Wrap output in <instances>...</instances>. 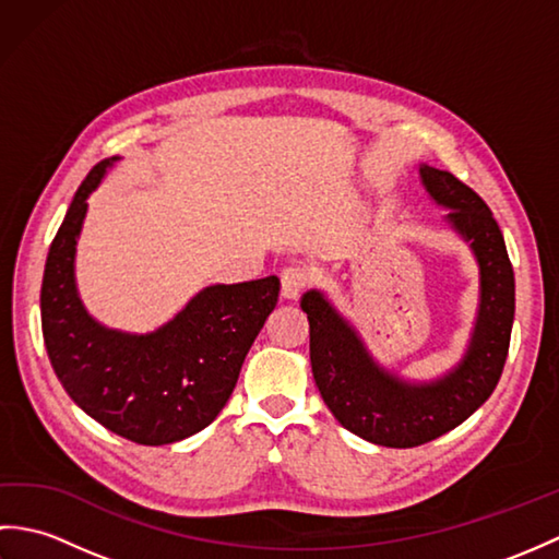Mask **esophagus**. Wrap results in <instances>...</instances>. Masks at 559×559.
Returning <instances> with one entry per match:
<instances>
[{
	"mask_svg": "<svg viewBox=\"0 0 559 559\" xmlns=\"http://www.w3.org/2000/svg\"><path fill=\"white\" fill-rule=\"evenodd\" d=\"M307 286H310V273L307 271L286 269L281 273V295L286 300H298Z\"/></svg>",
	"mask_w": 559,
	"mask_h": 559,
	"instance_id": "1",
	"label": "esophagus"
}]
</instances>
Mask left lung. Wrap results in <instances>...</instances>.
Returning <instances> with one entry per match:
<instances>
[{
    "label": "left lung",
    "instance_id": "8db88e82",
    "mask_svg": "<svg viewBox=\"0 0 559 559\" xmlns=\"http://www.w3.org/2000/svg\"><path fill=\"white\" fill-rule=\"evenodd\" d=\"M420 182L444 221L471 247L480 271L476 324L463 358L430 382H408L379 365L362 336L322 290L300 300L310 319L312 374L334 418L367 442L418 447L454 430L490 399L504 370L514 324V269L488 204L447 170L420 165Z\"/></svg>",
    "mask_w": 559,
    "mask_h": 559
}]
</instances>
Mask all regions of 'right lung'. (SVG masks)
I'll use <instances>...</instances> for the list:
<instances>
[{"mask_svg":"<svg viewBox=\"0 0 559 559\" xmlns=\"http://www.w3.org/2000/svg\"><path fill=\"white\" fill-rule=\"evenodd\" d=\"M117 160L98 163L81 182L47 252L43 338L57 379L83 413L129 442L160 447L216 420L278 302L281 281L266 276L206 286L148 334L93 319L76 288V242L88 197Z\"/></svg>","mask_w":559,"mask_h":559,"instance_id":"add662e5","label":"right lung"}]
</instances>
